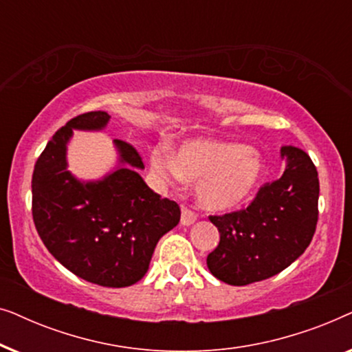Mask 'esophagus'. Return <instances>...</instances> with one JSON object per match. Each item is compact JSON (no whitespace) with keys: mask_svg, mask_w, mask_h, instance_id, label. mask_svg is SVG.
I'll return each instance as SVG.
<instances>
[{"mask_svg":"<svg viewBox=\"0 0 352 352\" xmlns=\"http://www.w3.org/2000/svg\"><path fill=\"white\" fill-rule=\"evenodd\" d=\"M197 221V214L192 211L190 208H182V213H181V224L182 226H190L194 224Z\"/></svg>","mask_w":352,"mask_h":352,"instance_id":"esophagus-1","label":"esophagus"}]
</instances>
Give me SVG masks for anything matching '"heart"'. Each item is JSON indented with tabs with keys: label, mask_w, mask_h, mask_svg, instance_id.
Wrapping results in <instances>:
<instances>
[{
	"label": "heart",
	"mask_w": 352,
	"mask_h": 352,
	"mask_svg": "<svg viewBox=\"0 0 352 352\" xmlns=\"http://www.w3.org/2000/svg\"><path fill=\"white\" fill-rule=\"evenodd\" d=\"M151 166L158 179L177 186L197 181V197L210 210L234 208L248 199L259 186L266 165L254 147L234 142L194 139L177 148L176 155L157 148L151 153Z\"/></svg>",
	"instance_id": "b5f03b06"
}]
</instances>
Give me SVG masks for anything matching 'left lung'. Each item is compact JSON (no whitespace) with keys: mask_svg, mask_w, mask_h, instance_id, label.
Masks as SVG:
<instances>
[{"mask_svg":"<svg viewBox=\"0 0 352 352\" xmlns=\"http://www.w3.org/2000/svg\"><path fill=\"white\" fill-rule=\"evenodd\" d=\"M287 168L278 179L259 187L247 208L210 216L219 245L206 258L210 272L229 285L264 280L305 253L319 219V177L298 147H282Z\"/></svg>","mask_w":352,"mask_h":352,"instance_id":"1","label":"left lung"}]
</instances>
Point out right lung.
<instances>
[{
	"label": "right lung",
	"instance_id": "right-lung-1",
	"mask_svg": "<svg viewBox=\"0 0 352 352\" xmlns=\"http://www.w3.org/2000/svg\"><path fill=\"white\" fill-rule=\"evenodd\" d=\"M107 112H88L57 129L32 177L33 223L45 247L62 266L100 287H129L146 276L153 250L181 218L176 201L162 199L136 168L142 158L115 139L118 170L100 181L81 182L67 170L74 129H102Z\"/></svg>",
	"mask_w": 352,
	"mask_h": 352
}]
</instances>
